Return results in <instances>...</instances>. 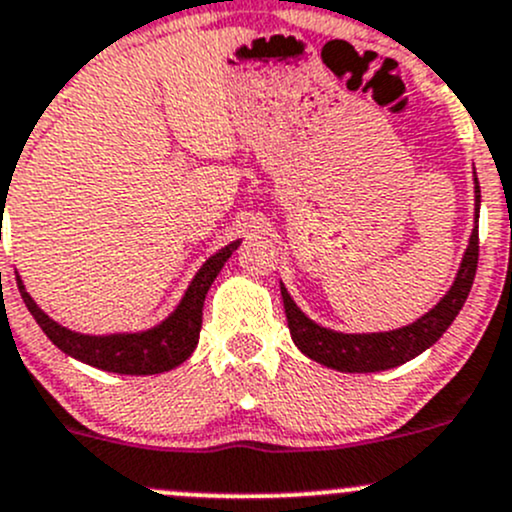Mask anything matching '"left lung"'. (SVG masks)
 <instances>
[{
    "label": "left lung",
    "instance_id": "8db88e82",
    "mask_svg": "<svg viewBox=\"0 0 512 512\" xmlns=\"http://www.w3.org/2000/svg\"><path fill=\"white\" fill-rule=\"evenodd\" d=\"M473 193H476V223L480 215V185L473 170ZM478 267V225L473 227L471 240H468L466 252H463L461 267L456 272L451 289L438 299L433 309H428L423 317L416 322L406 324V327L389 329V332H337L317 324L309 319L302 309L297 307L292 297H289L287 287L280 282L282 299H285V312L289 334H292L294 344L302 354L309 359L319 361L329 369L344 371V374H371V371H386L394 366L406 364V361L416 359L418 354L426 352L428 347L443 337L453 319L458 317L461 307L466 304L468 292L473 287V277H476Z\"/></svg>",
    "mask_w": 512,
    "mask_h": 512
}]
</instances>
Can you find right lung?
I'll return each instance as SVG.
<instances>
[{"mask_svg": "<svg viewBox=\"0 0 512 512\" xmlns=\"http://www.w3.org/2000/svg\"><path fill=\"white\" fill-rule=\"evenodd\" d=\"M242 240L230 242L223 250L210 255L200 265L195 277L190 280L188 289L175 304L173 312L163 322L153 327L141 329V332H116V334H81L74 329L64 327L56 319H51L39 304L34 302L32 294L24 287L22 277L17 272V285L22 292L24 304L32 312L41 332L56 344L71 359H79L84 364L96 366L101 371H113V374H131V376H148L163 374V371L175 369L183 364L190 354L195 352L200 339V324H203V304L205 294L225 262L230 260L232 252L240 247Z\"/></svg>", "mask_w": 512, "mask_h": 512, "instance_id": "add662e5", "label": "right lung"}]
</instances>
